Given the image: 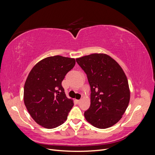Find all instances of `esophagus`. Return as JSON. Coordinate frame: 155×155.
I'll use <instances>...</instances> for the list:
<instances>
[{
    "instance_id": "34e87169",
    "label": "esophagus",
    "mask_w": 155,
    "mask_h": 155,
    "mask_svg": "<svg viewBox=\"0 0 155 155\" xmlns=\"http://www.w3.org/2000/svg\"><path fill=\"white\" fill-rule=\"evenodd\" d=\"M76 101H77L78 104H79V103H80V101H81V100H77Z\"/></svg>"
}]
</instances>
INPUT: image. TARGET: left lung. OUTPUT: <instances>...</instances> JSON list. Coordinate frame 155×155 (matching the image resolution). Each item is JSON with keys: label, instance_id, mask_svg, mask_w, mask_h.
I'll use <instances>...</instances> for the list:
<instances>
[{"label": "left lung", "instance_id": "obj_1", "mask_svg": "<svg viewBox=\"0 0 155 155\" xmlns=\"http://www.w3.org/2000/svg\"><path fill=\"white\" fill-rule=\"evenodd\" d=\"M91 86V105L86 120L95 127L107 129L122 118L130 101L127 78L120 65L107 54H92L76 59Z\"/></svg>", "mask_w": 155, "mask_h": 155}]
</instances>
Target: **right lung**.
Returning a JSON list of instances; mask_svg holds the SVG:
<instances>
[{"label": "right lung", "mask_w": 155, "mask_h": 155, "mask_svg": "<svg viewBox=\"0 0 155 155\" xmlns=\"http://www.w3.org/2000/svg\"><path fill=\"white\" fill-rule=\"evenodd\" d=\"M76 60L61 55L41 60L32 68L24 87V103L31 118L43 127L54 129L67 119L74 101L61 83Z\"/></svg>", "instance_id": "add662e5"}]
</instances>
